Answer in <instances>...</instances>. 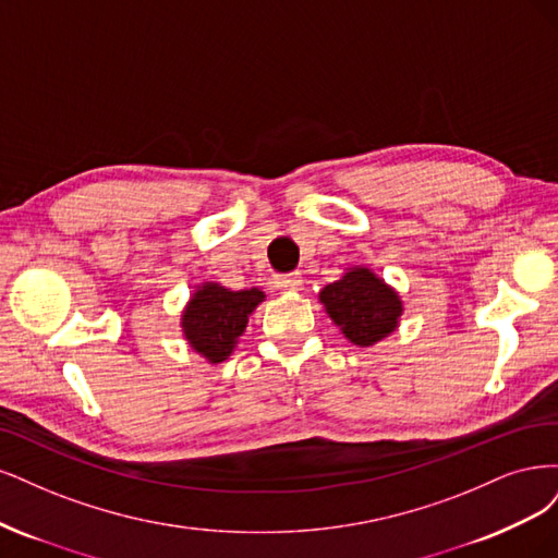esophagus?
<instances>
[{
    "mask_svg": "<svg viewBox=\"0 0 558 558\" xmlns=\"http://www.w3.org/2000/svg\"><path fill=\"white\" fill-rule=\"evenodd\" d=\"M301 274H287V276H280L276 278V287L280 292H296L301 287Z\"/></svg>",
    "mask_w": 558,
    "mask_h": 558,
    "instance_id": "1",
    "label": "esophagus"
}]
</instances>
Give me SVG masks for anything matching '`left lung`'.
Masks as SVG:
<instances>
[{
    "mask_svg": "<svg viewBox=\"0 0 558 558\" xmlns=\"http://www.w3.org/2000/svg\"><path fill=\"white\" fill-rule=\"evenodd\" d=\"M319 303L350 343L371 348L397 331L403 315L399 292L366 266H352L319 292Z\"/></svg>",
    "mask_w": 558,
    "mask_h": 558,
    "instance_id": "1",
    "label": "left lung"
}]
</instances>
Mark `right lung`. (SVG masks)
I'll return each instance as SVG.
<instances>
[{"label": "right lung", "mask_w": 558, "mask_h": 558, "mask_svg": "<svg viewBox=\"0 0 558 558\" xmlns=\"http://www.w3.org/2000/svg\"><path fill=\"white\" fill-rule=\"evenodd\" d=\"M266 299L259 287L227 290L220 282H204L190 296L181 315V327L187 345L202 354L208 364H220L247 327V317Z\"/></svg>", "instance_id": "obj_1"}]
</instances>
